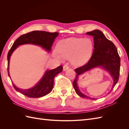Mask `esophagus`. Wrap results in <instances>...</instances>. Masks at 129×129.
I'll use <instances>...</instances> for the list:
<instances>
[{"mask_svg": "<svg viewBox=\"0 0 129 129\" xmlns=\"http://www.w3.org/2000/svg\"><path fill=\"white\" fill-rule=\"evenodd\" d=\"M63 71H66V70L68 69L69 68V66H68L67 64H65V65L63 66Z\"/></svg>", "mask_w": 129, "mask_h": 129, "instance_id": "34e87169", "label": "esophagus"}]
</instances>
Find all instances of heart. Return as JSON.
Masks as SVG:
<instances>
[{
    "label": "heart",
    "instance_id": "heart-1",
    "mask_svg": "<svg viewBox=\"0 0 129 129\" xmlns=\"http://www.w3.org/2000/svg\"><path fill=\"white\" fill-rule=\"evenodd\" d=\"M93 48L91 39L71 38L60 41L57 44V52L54 55L59 59L71 58L72 63L80 66L85 63L90 57Z\"/></svg>",
    "mask_w": 129,
    "mask_h": 129
}]
</instances>
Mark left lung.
Here are the masks:
<instances>
[{"label":"left lung","mask_w":129,"mask_h":129,"mask_svg":"<svg viewBox=\"0 0 129 129\" xmlns=\"http://www.w3.org/2000/svg\"><path fill=\"white\" fill-rule=\"evenodd\" d=\"M86 34L93 37L94 49L92 56L87 63L75 69L77 75L73 84L78 95L81 97L90 99V97L82 93L78 88L77 81L79 75L92 68L101 66L110 73L114 78V82L112 89L119 79L120 58L114 43L108 40L101 30L96 29L87 32ZM91 99L95 100L94 99Z\"/></svg>","instance_id":"obj_1"}]
</instances>
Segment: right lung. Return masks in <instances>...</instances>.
<instances>
[{"instance_id":"obj_1","label":"right lung","mask_w":129,"mask_h":129,"mask_svg":"<svg viewBox=\"0 0 129 129\" xmlns=\"http://www.w3.org/2000/svg\"><path fill=\"white\" fill-rule=\"evenodd\" d=\"M58 32L50 33L42 30H34L32 32L27 33L19 37L15 41L12 46L7 54V72L10 76L9 72L10 58L12 53L19 45L32 44L36 45H40L48 51H50L54 42V39L57 37ZM63 67L59 66L57 68L46 71L44 76L36 85L29 89L23 90L17 88L13 84L14 88L22 94L31 98H39L47 95L53 88L54 79L55 76L58 73L62 71Z\"/></svg>"}]
</instances>
